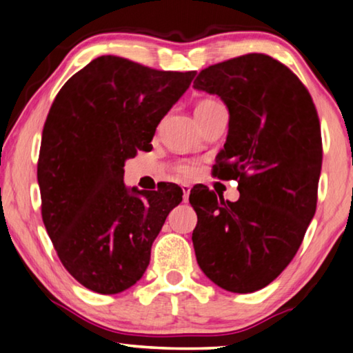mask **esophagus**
<instances>
[{
	"label": "esophagus",
	"instance_id": "esophagus-1",
	"mask_svg": "<svg viewBox=\"0 0 353 353\" xmlns=\"http://www.w3.org/2000/svg\"><path fill=\"white\" fill-rule=\"evenodd\" d=\"M181 189H183V199H184V201H188L189 194H190V184L183 183L181 184Z\"/></svg>",
	"mask_w": 353,
	"mask_h": 353
}]
</instances>
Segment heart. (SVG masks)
<instances>
[{
	"label": "heart",
	"mask_w": 353,
	"mask_h": 353,
	"mask_svg": "<svg viewBox=\"0 0 353 353\" xmlns=\"http://www.w3.org/2000/svg\"><path fill=\"white\" fill-rule=\"evenodd\" d=\"M222 103H219L217 100H212V98H206V100H201L197 108H195V112H203V111H210V109L221 106ZM175 170L178 175H181L184 178H192L195 173H197V164L192 163V161H181L178 163Z\"/></svg>",
	"instance_id": "b5f03b06"
}]
</instances>
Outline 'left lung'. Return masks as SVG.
Returning a JSON list of instances; mask_svg holds the SVG:
<instances>
[{
	"label": "left lung",
	"mask_w": 353,
	"mask_h": 353,
	"mask_svg": "<svg viewBox=\"0 0 353 353\" xmlns=\"http://www.w3.org/2000/svg\"><path fill=\"white\" fill-rule=\"evenodd\" d=\"M194 88L219 95L228 108V136L214 176L238 181L241 194L230 201L206 186L190 190L195 256L223 290L258 291L292 261L316 212L319 115L297 74L264 53L206 67Z\"/></svg>",
	"instance_id": "obj_1"
}]
</instances>
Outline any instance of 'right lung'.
Listing matches in <instances>:
<instances>
[{
  "mask_svg": "<svg viewBox=\"0 0 353 353\" xmlns=\"http://www.w3.org/2000/svg\"><path fill=\"white\" fill-rule=\"evenodd\" d=\"M195 72H165L100 56L62 85L46 115L37 180L42 219L63 268L98 294L128 290L183 190L123 184V165L152 148L161 119Z\"/></svg>",
  "mask_w": 353,
  "mask_h": 353,
  "instance_id": "1",
  "label": "right lung"
}]
</instances>
